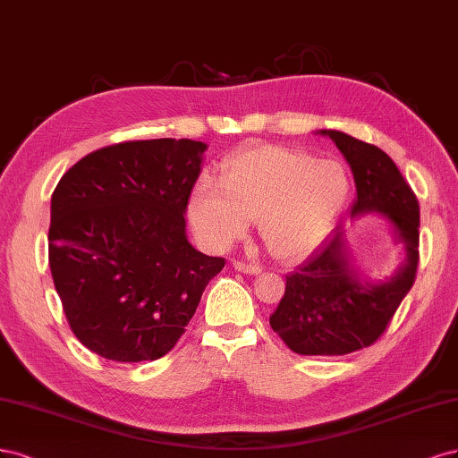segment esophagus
<instances>
[{
	"label": "esophagus",
	"mask_w": 458,
	"mask_h": 458,
	"mask_svg": "<svg viewBox=\"0 0 458 458\" xmlns=\"http://www.w3.org/2000/svg\"><path fill=\"white\" fill-rule=\"evenodd\" d=\"M232 267L238 270V272H242V274H250V276H257V274H260L262 272V268L259 267V264H245V262H233Z\"/></svg>",
	"instance_id": "esophagus-1"
}]
</instances>
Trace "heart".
Returning <instances> with one entry per match:
<instances>
[{"instance_id":"obj_1","label":"heart","mask_w":458,"mask_h":458,"mask_svg":"<svg viewBox=\"0 0 458 458\" xmlns=\"http://www.w3.org/2000/svg\"><path fill=\"white\" fill-rule=\"evenodd\" d=\"M220 181L201 176L191 190L190 223L199 242L211 250H225L259 218L262 243L282 260L312 253L348 196L343 164L274 144L232 154Z\"/></svg>"}]
</instances>
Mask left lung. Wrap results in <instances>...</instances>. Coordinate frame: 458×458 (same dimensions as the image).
<instances>
[{"instance_id":"1","label":"left lung","mask_w":458,"mask_h":458,"mask_svg":"<svg viewBox=\"0 0 458 458\" xmlns=\"http://www.w3.org/2000/svg\"><path fill=\"white\" fill-rule=\"evenodd\" d=\"M353 174V225L365 215L386 220L390 238L403 247V260L390 276L375 279L360 267L338 225L308 260L285 276V294L270 316L272 329L302 356H344L371 346L385 333L397 306L415 284L419 264V201L392 157L343 131L319 129Z\"/></svg>"}]
</instances>
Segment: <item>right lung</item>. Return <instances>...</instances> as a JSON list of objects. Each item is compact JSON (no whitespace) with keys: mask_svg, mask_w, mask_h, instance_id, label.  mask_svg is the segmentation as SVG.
<instances>
[{"mask_svg":"<svg viewBox=\"0 0 458 458\" xmlns=\"http://www.w3.org/2000/svg\"><path fill=\"white\" fill-rule=\"evenodd\" d=\"M205 150L190 139L114 144L81 157L56 184L51 276L70 329L98 356H165L225 268L186 235Z\"/></svg>","mask_w":458,"mask_h":458,"instance_id":"add662e5","label":"right lung"}]
</instances>
